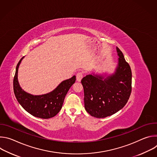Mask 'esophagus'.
I'll return each instance as SVG.
<instances>
[{"label": "esophagus", "mask_w": 157, "mask_h": 157, "mask_svg": "<svg viewBox=\"0 0 157 157\" xmlns=\"http://www.w3.org/2000/svg\"><path fill=\"white\" fill-rule=\"evenodd\" d=\"M82 76H83V75H82V73L81 72H78L76 75V79H77V81L78 82H81L82 78Z\"/></svg>", "instance_id": "obj_1"}]
</instances>
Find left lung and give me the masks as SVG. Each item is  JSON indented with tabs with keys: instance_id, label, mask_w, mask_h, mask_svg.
Returning a JSON list of instances; mask_svg holds the SVG:
<instances>
[{
	"instance_id": "obj_1",
	"label": "left lung",
	"mask_w": 157,
	"mask_h": 157,
	"mask_svg": "<svg viewBox=\"0 0 157 157\" xmlns=\"http://www.w3.org/2000/svg\"><path fill=\"white\" fill-rule=\"evenodd\" d=\"M117 64L113 73H92L81 80L84 108L96 118L117 113L127 102L132 91V71L122 52L116 47Z\"/></svg>"
}]
</instances>
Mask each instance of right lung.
<instances>
[{"mask_svg": "<svg viewBox=\"0 0 157 157\" xmlns=\"http://www.w3.org/2000/svg\"><path fill=\"white\" fill-rule=\"evenodd\" d=\"M24 58V56L18 63L13 78V91L17 101L29 114L36 117L46 119L55 116L61 110L70 88L75 82L76 76H73L68 79L63 81L48 93L31 94L21 87L18 79L19 66Z\"/></svg>", "mask_w": 157, "mask_h": 157, "instance_id": "1", "label": "right lung"}]
</instances>
